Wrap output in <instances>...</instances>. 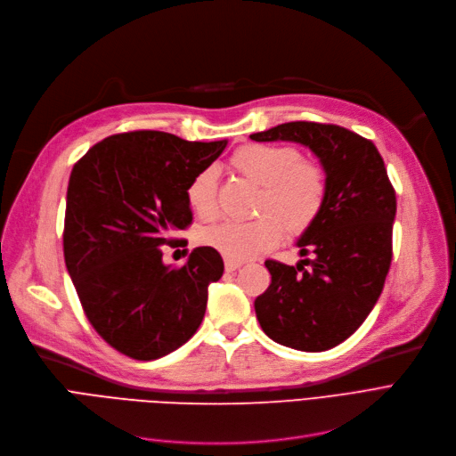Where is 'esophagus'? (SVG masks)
<instances>
[{"label": "esophagus", "instance_id": "34e87169", "mask_svg": "<svg viewBox=\"0 0 456 456\" xmlns=\"http://www.w3.org/2000/svg\"><path fill=\"white\" fill-rule=\"evenodd\" d=\"M243 264L241 262H235V259H224V269L228 271V273H233V271H237V269H240Z\"/></svg>", "mask_w": 456, "mask_h": 456}]
</instances>
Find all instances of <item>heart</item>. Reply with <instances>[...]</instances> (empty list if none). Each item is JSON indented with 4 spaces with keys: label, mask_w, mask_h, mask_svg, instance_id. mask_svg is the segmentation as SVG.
Instances as JSON below:
<instances>
[{
    "label": "heart",
    "mask_w": 456,
    "mask_h": 456,
    "mask_svg": "<svg viewBox=\"0 0 456 456\" xmlns=\"http://www.w3.org/2000/svg\"><path fill=\"white\" fill-rule=\"evenodd\" d=\"M230 165L262 185L257 197V219L248 223L226 221L202 230L200 241L228 259L243 262L274 248L284 228L291 235L305 233L319 219L327 202V175L312 159L288 144H245L233 151ZM191 209L202 221H213L216 206V168L206 167L187 185Z\"/></svg>",
    "instance_id": "b5f03b06"
}]
</instances>
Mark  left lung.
Here are the masks:
<instances>
[{"mask_svg": "<svg viewBox=\"0 0 456 456\" xmlns=\"http://www.w3.org/2000/svg\"><path fill=\"white\" fill-rule=\"evenodd\" d=\"M250 139L305 144L327 172V202L297 243L300 256L314 257L297 267L267 259L271 286L254 308L276 343L329 351L360 329L382 293L394 254L395 189L377 146L341 126L286 122Z\"/></svg>", "mask_w": 456, "mask_h": 456, "instance_id": "8db88e82", "label": "left lung"}]
</instances>
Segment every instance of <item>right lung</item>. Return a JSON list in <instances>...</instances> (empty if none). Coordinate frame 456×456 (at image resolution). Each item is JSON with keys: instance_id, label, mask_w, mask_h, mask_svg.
Listing matches in <instances>:
<instances>
[{"instance_id": "1", "label": "right lung", "mask_w": 456, "mask_h": 456, "mask_svg": "<svg viewBox=\"0 0 456 456\" xmlns=\"http://www.w3.org/2000/svg\"><path fill=\"white\" fill-rule=\"evenodd\" d=\"M226 144L137 129L96 142L72 168L64 262L93 329L129 358L158 360L200 327L223 257L199 247L167 267L163 245H183L172 235L192 223L187 185Z\"/></svg>"}]
</instances>
